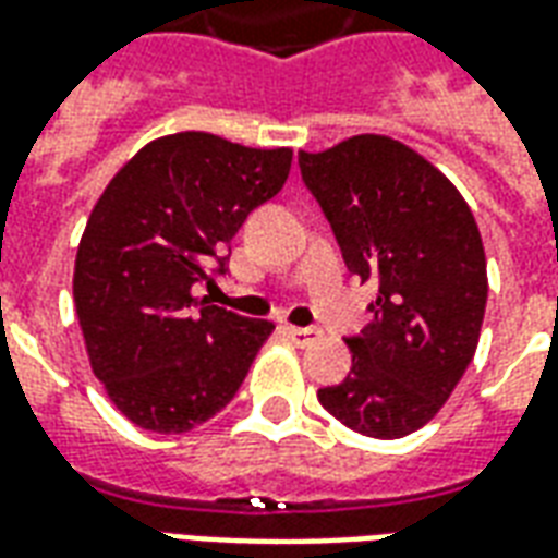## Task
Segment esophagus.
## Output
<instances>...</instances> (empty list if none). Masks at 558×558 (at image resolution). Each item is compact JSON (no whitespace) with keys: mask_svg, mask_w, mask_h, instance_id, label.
<instances>
[{"mask_svg":"<svg viewBox=\"0 0 558 558\" xmlns=\"http://www.w3.org/2000/svg\"><path fill=\"white\" fill-rule=\"evenodd\" d=\"M287 338H290L295 347H311V343H316V340L323 338V331H319V328H295V326H290V328H287Z\"/></svg>","mask_w":558,"mask_h":558,"instance_id":"1","label":"esophagus"}]
</instances>
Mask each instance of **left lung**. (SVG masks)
Segmentation results:
<instances>
[{
  "instance_id": "1",
  "label": "left lung",
  "mask_w": 558,
  "mask_h": 558,
  "mask_svg": "<svg viewBox=\"0 0 558 558\" xmlns=\"http://www.w3.org/2000/svg\"><path fill=\"white\" fill-rule=\"evenodd\" d=\"M343 263L376 280L362 335L347 338L352 371L319 388L350 430L400 439L442 410L478 347L487 259L466 199L418 151L359 134L326 151H299Z\"/></svg>"
}]
</instances>
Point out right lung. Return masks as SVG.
<instances>
[{"instance_id":"right-lung-1","label":"right lung","mask_w":558,"mask_h":558,"mask_svg":"<svg viewBox=\"0 0 558 558\" xmlns=\"http://www.w3.org/2000/svg\"><path fill=\"white\" fill-rule=\"evenodd\" d=\"M292 148L206 131L151 140L95 203L74 263V304L95 376L128 421L187 433L218 415L275 326L196 302L227 271L244 218L278 194Z\"/></svg>"}]
</instances>
